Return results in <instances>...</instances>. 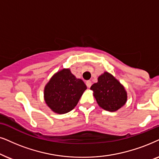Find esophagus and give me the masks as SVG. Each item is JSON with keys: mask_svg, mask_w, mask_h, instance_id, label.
Returning a JSON list of instances; mask_svg holds the SVG:
<instances>
[{"mask_svg": "<svg viewBox=\"0 0 159 159\" xmlns=\"http://www.w3.org/2000/svg\"><path fill=\"white\" fill-rule=\"evenodd\" d=\"M86 85L88 88H90L91 86H92V81H86Z\"/></svg>", "mask_w": 159, "mask_h": 159, "instance_id": "esophagus-1", "label": "esophagus"}]
</instances>
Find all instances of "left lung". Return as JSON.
Returning <instances> with one entry per match:
<instances>
[{"mask_svg":"<svg viewBox=\"0 0 159 159\" xmlns=\"http://www.w3.org/2000/svg\"><path fill=\"white\" fill-rule=\"evenodd\" d=\"M98 105L110 112H115L127 101V92L118 80L108 72H104L97 78V82L90 88Z\"/></svg>","mask_w":159,"mask_h":159,"instance_id":"1","label":"left lung"}]
</instances>
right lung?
<instances>
[{"label":"right lung","mask_w":159,"mask_h":159,"mask_svg":"<svg viewBox=\"0 0 159 159\" xmlns=\"http://www.w3.org/2000/svg\"><path fill=\"white\" fill-rule=\"evenodd\" d=\"M86 89L84 82L72 74L70 68H63L52 75L44 87L46 104L55 113L72 111Z\"/></svg>","instance_id":"add662e5"}]
</instances>
